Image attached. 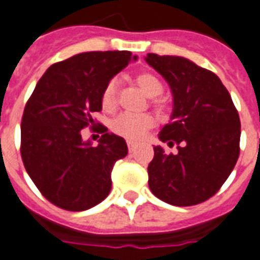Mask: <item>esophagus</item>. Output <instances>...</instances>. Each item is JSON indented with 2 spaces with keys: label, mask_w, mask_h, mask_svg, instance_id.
<instances>
[{
  "label": "esophagus",
  "mask_w": 260,
  "mask_h": 260,
  "mask_svg": "<svg viewBox=\"0 0 260 260\" xmlns=\"http://www.w3.org/2000/svg\"><path fill=\"white\" fill-rule=\"evenodd\" d=\"M127 147H128V151L133 152L134 149H136V143H133V141H127Z\"/></svg>",
  "instance_id": "34e87169"
}]
</instances>
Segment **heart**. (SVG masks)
<instances>
[{"mask_svg":"<svg viewBox=\"0 0 260 260\" xmlns=\"http://www.w3.org/2000/svg\"><path fill=\"white\" fill-rule=\"evenodd\" d=\"M136 83L143 90L144 94L147 96H151V98L158 96L164 90L160 80L156 76L148 73V72H143V73L136 76ZM116 87L117 81L111 80L102 91L101 104L105 111H112L116 105ZM160 109H162V107H159V111ZM153 124H155V120L148 113H140V115L122 113L112 122V130L120 137L137 141L145 136V133L148 132L149 128L153 127Z\"/></svg>","mask_w":260,"mask_h":260,"instance_id":"1","label":"heart"}]
</instances>
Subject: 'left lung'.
<instances>
[{"label":"left lung","mask_w":260,"mask_h":260,"mask_svg":"<svg viewBox=\"0 0 260 260\" xmlns=\"http://www.w3.org/2000/svg\"><path fill=\"white\" fill-rule=\"evenodd\" d=\"M145 60L168 81L173 95L169 124L148 165V185L155 197L174 206L201 204L215 195L234 169L240 155L241 123L220 79L192 60L148 54Z\"/></svg>","instance_id":"left-lung-1"}]
</instances>
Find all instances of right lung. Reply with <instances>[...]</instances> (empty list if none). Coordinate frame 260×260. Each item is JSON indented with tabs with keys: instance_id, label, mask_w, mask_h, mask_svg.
Listing matches in <instances>:
<instances>
[{
	"instance_id": "right-lung-1",
	"label": "right lung",
	"mask_w": 260,
	"mask_h": 260,
	"mask_svg": "<svg viewBox=\"0 0 260 260\" xmlns=\"http://www.w3.org/2000/svg\"><path fill=\"white\" fill-rule=\"evenodd\" d=\"M132 60L137 55L130 51L81 52L50 66L34 88L22 117L20 153L30 179L54 205L80 212L111 192L113 165L127 155V144L102 126L92 147L81 130L102 109L105 86Z\"/></svg>"
}]
</instances>
